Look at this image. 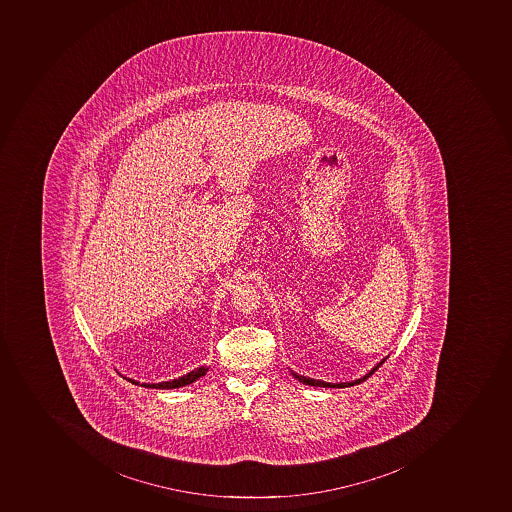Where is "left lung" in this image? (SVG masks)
Masks as SVG:
<instances>
[{
  "label": "left lung",
  "mask_w": 512,
  "mask_h": 512,
  "mask_svg": "<svg viewBox=\"0 0 512 512\" xmlns=\"http://www.w3.org/2000/svg\"><path fill=\"white\" fill-rule=\"evenodd\" d=\"M389 358V355L387 357H384L383 360L379 361V363H376V366H373L368 373L363 376V378L355 379V381H348V383H326V381H321V379H313V378H306V376H301V374L295 373V371H290L292 373L293 378L298 379L300 383L308 384V386H316V387H348L353 386V384H360L361 381H365V379L370 378L371 374L374 373V371L378 370L379 366L383 365L384 361Z\"/></svg>",
  "instance_id": "1"
}]
</instances>
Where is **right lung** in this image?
<instances>
[{
    "label": "right lung",
    "mask_w": 512,
    "mask_h": 512,
    "mask_svg": "<svg viewBox=\"0 0 512 512\" xmlns=\"http://www.w3.org/2000/svg\"><path fill=\"white\" fill-rule=\"evenodd\" d=\"M209 371L207 366H199L196 370L189 371V373L183 374L178 379H172V381H162V383H139V381H134V379L126 378L128 381H131L133 384H138V386L151 387V389H177V387L188 386V384L194 383L196 379L202 378L204 374Z\"/></svg>",
    "instance_id": "right-lung-1"
}]
</instances>
